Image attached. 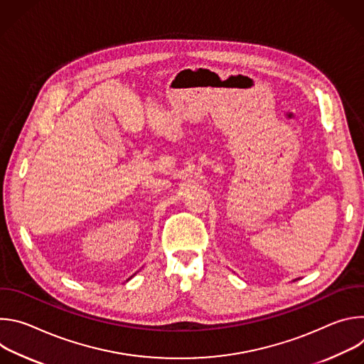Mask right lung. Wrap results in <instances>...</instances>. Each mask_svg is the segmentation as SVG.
I'll return each instance as SVG.
<instances>
[{"label": "right lung", "mask_w": 364, "mask_h": 364, "mask_svg": "<svg viewBox=\"0 0 364 364\" xmlns=\"http://www.w3.org/2000/svg\"><path fill=\"white\" fill-rule=\"evenodd\" d=\"M134 275H135V274H134ZM131 278H132V277H131ZM131 278H129V279H131ZM129 279H127V281H129Z\"/></svg>", "instance_id": "1"}]
</instances>
